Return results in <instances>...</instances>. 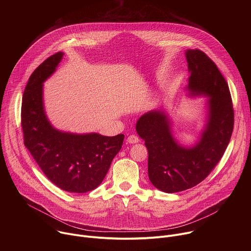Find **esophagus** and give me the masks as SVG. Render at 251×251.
Returning <instances> with one entry per match:
<instances>
[{
  "label": "esophagus",
  "mask_w": 251,
  "mask_h": 251,
  "mask_svg": "<svg viewBox=\"0 0 251 251\" xmlns=\"http://www.w3.org/2000/svg\"><path fill=\"white\" fill-rule=\"evenodd\" d=\"M140 139L136 135H130L127 137V142L130 143V144H135V143H138Z\"/></svg>",
  "instance_id": "34e87169"
}]
</instances>
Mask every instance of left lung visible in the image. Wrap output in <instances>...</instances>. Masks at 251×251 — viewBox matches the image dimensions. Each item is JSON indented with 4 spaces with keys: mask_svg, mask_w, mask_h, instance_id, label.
Here are the masks:
<instances>
[{
    "mask_svg": "<svg viewBox=\"0 0 251 251\" xmlns=\"http://www.w3.org/2000/svg\"><path fill=\"white\" fill-rule=\"evenodd\" d=\"M189 71L188 89L192 95L208 99V118L201 140L192 148L174 139L164 111H150L139 118L138 135L148 149V175L151 183L165 193L191 189L209 175L225 154L234 124L228 84L217 64L203 51H186Z\"/></svg>",
    "mask_w": 251,
    "mask_h": 251,
    "instance_id": "8db88e82",
    "label": "left lung"
}]
</instances>
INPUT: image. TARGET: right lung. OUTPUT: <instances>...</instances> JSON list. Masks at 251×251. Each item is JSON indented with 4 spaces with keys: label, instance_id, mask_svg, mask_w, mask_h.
Instances as JSON below:
<instances>
[{
    "label": "right lung",
    "instance_id": "obj_1",
    "mask_svg": "<svg viewBox=\"0 0 251 251\" xmlns=\"http://www.w3.org/2000/svg\"><path fill=\"white\" fill-rule=\"evenodd\" d=\"M59 51L34 69L28 78L22 102L24 144L49 180L59 189L83 194L96 189L120 151L124 135L97 133L71 134L54 129L43 103V82L60 62Z\"/></svg>",
    "mask_w": 251,
    "mask_h": 251
}]
</instances>
